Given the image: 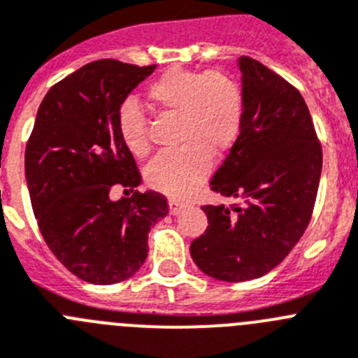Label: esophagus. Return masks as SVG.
Segmentation results:
<instances>
[{
	"mask_svg": "<svg viewBox=\"0 0 358 358\" xmlns=\"http://www.w3.org/2000/svg\"><path fill=\"white\" fill-rule=\"evenodd\" d=\"M183 207H185V203H183V201L175 200V198H169V213L171 214H178Z\"/></svg>",
	"mask_w": 358,
	"mask_h": 358,
	"instance_id": "1",
	"label": "esophagus"
}]
</instances>
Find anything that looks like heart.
<instances>
[{"mask_svg":"<svg viewBox=\"0 0 358 358\" xmlns=\"http://www.w3.org/2000/svg\"><path fill=\"white\" fill-rule=\"evenodd\" d=\"M160 111L176 113L178 149L158 155L145 171L155 191L185 198L209 176L213 155L223 157L236 145L243 127V92L229 73L173 66L145 90ZM117 129L136 157L151 151L148 119L141 104L127 99L117 110Z\"/></svg>","mask_w":358,"mask_h":358,"instance_id":"b5f03b06","label":"heart"}]
</instances>
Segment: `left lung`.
Listing matches in <instances>:
<instances>
[{
    "label": "left lung",
    "mask_w": 358,
    "mask_h": 358,
    "mask_svg": "<svg viewBox=\"0 0 358 358\" xmlns=\"http://www.w3.org/2000/svg\"><path fill=\"white\" fill-rule=\"evenodd\" d=\"M243 73V127L210 189L239 203L203 205L207 231L191 243L198 268L220 281L265 275L303 238L322 169V148L299 90L252 57Z\"/></svg>",
    "instance_id": "1"
}]
</instances>
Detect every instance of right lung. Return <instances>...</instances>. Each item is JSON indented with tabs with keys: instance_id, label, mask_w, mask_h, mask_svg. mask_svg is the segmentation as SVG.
Instances as JSON below:
<instances>
[{
	"instance_id": "obj_1",
	"label": "right lung",
	"mask_w": 358,
	"mask_h": 358,
	"mask_svg": "<svg viewBox=\"0 0 358 358\" xmlns=\"http://www.w3.org/2000/svg\"><path fill=\"white\" fill-rule=\"evenodd\" d=\"M157 64L99 59L55 83L37 110L24 175L45 243L73 275L93 285L131 278L148 257L151 227L169 213L160 192H141L117 110ZM124 189L129 199L113 202Z\"/></svg>"
}]
</instances>
